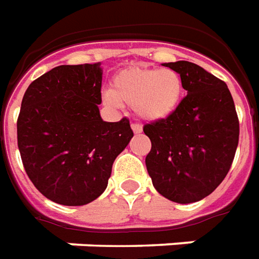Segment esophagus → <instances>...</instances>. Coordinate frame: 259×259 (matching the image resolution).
<instances>
[{
    "label": "esophagus",
    "mask_w": 259,
    "mask_h": 259,
    "mask_svg": "<svg viewBox=\"0 0 259 259\" xmlns=\"http://www.w3.org/2000/svg\"><path fill=\"white\" fill-rule=\"evenodd\" d=\"M132 130H133L135 135H139V133L143 132V127H142L140 124H137V123H132Z\"/></svg>",
    "instance_id": "esophagus-1"
}]
</instances>
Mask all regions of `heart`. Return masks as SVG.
Here are the masks:
<instances>
[{
    "label": "heart",
    "mask_w": 259,
    "mask_h": 259,
    "mask_svg": "<svg viewBox=\"0 0 259 259\" xmlns=\"http://www.w3.org/2000/svg\"><path fill=\"white\" fill-rule=\"evenodd\" d=\"M183 92V79L174 69L133 66L117 72L112 89L105 91L102 98L109 106H133L143 120L159 122L179 109Z\"/></svg>",
    "instance_id": "b5f03b06"
}]
</instances>
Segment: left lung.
<instances>
[{
	"instance_id": "obj_1",
	"label": "left lung",
	"mask_w": 259,
	"mask_h": 259,
	"mask_svg": "<svg viewBox=\"0 0 259 259\" xmlns=\"http://www.w3.org/2000/svg\"><path fill=\"white\" fill-rule=\"evenodd\" d=\"M183 79L187 96L164 120L146 124V156L154 189L179 204L196 203L226 179L238 146L240 123L226 82L187 61L164 63Z\"/></svg>"
}]
</instances>
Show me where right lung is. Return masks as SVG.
Instances as JSON below:
<instances>
[{
    "label": "right lung",
    "mask_w": 259,
    "mask_h": 259,
    "mask_svg": "<svg viewBox=\"0 0 259 259\" xmlns=\"http://www.w3.org/2000/svg\"><path fill=\"white\" fill-rule=\"evenodd\" d=\"M100 62L61 65L28 86L17 122L28 177L51 201L85 205L106 190L115 159L133 132L129 120L105 122Z\"/></svg>",
    "instance_id": "right-lung-1"
}]
</instances>
